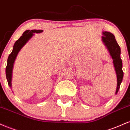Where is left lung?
<instances>
[{
    "instance_id": "left-lung-1",
    "label": "left lung",
    "mask_w": 130,
    "mask_h": 130,
    "mask_svg": "<svg viewBox=\"0 0 130 130\" xmlns=\"http://www.w3.org/2000/svg\"><path fill=\"white\" fill-rule=\"evenodd\" d=\"M102 41L106 45L111 57L113 59V64L115 68L117 75V88L116 94H117L119 90L120 84L122 82L123 72L122 71V61L120 58V48L117 44L114 35L108 31H103Z\"/></svg>"
}]
</instances>
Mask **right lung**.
<instances>
[{"label":"right lung","mask_w":130,"mask_h":130,"mask_svg":"<svg viewBox=\"0 0 130 130\" xmlns=\"http://www.w3.org/2000/svg\"><path fill=\"white\" fill-rule=\"evenodd\" d=\"M43 31L42 30H26L24 32L22 36L18 40L15 42L13 46V49L12 52L9 55L7 60V65L6 67V77L8 82L9 86L11 87V78H12V72H13V68L14 62L17 55H18L19 52L21 48L24 47V45L28 42L29 39L34 35V33H39Z\"/></svg>","instance_id":"add662e5"}]
</instances>
